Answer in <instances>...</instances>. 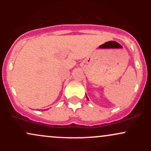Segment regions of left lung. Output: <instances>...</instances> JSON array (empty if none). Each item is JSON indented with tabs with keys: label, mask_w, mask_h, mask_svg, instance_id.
Returning a JSON list of instances; mask_svg holds the SVG:
<instances>
[{
	"label": "left lung",
	"mask_w": 151,
	"mask_h": 151,
	"mask_svg": "<svg viewBox=\"0 0 151 151\" xmlns=\"http://www.w3.org/2000/svg\"><path fill=\"white\" fill-rule=\"evenodd\" d=\"M86 97H87V96H86Z\"/></svg>",
	"instance_id": "left-lung-1"
}]
</instances>
